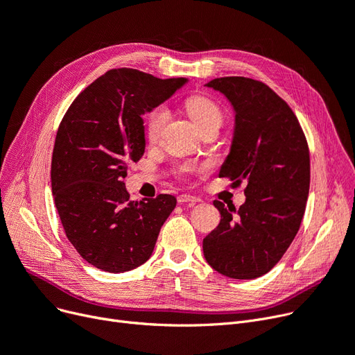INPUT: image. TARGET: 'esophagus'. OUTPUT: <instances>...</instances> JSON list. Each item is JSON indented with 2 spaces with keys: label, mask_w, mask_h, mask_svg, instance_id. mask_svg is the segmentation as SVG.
<instances>
[{
  "label": "esophagus",
  "mask_w": 355,
  "mask_h": 355,
  "mask_svg": "<svg viewBox=\"0 0 355 355\" xmlns=\"http://www.w3.org/2000/svg\"><path fill=\"white\" fill-rule=\"evenodd\" d=\"M200 202V198H196L191 194H181L178 196V203H198Z\"/></svg>",
  "instance_id": "1"
}]
</instances>
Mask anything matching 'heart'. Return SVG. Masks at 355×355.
Masks as SVG:
<instances>
[{
  "instance_id": "heart-1",
  "label": "heart",
  "mask_w": 355,
  "mask_h": 355,
  "mask_svg": "<svg viewBox=\"0 0 355 355\" xmlns=\"http://www.w3.org/2000/svg\"><path fill=\"white\" fill-rule=\"evenodd\" d=\"M189 115L198 128L207 124H220L222 114L218 105L206 96H193L186 103ZM168 121V111L164 107H157L148 116L146 133L150 141H156L159 137L162 128Z\"/></svg>"
}]
</instances>
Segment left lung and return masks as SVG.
I'll return each mask as SVG.
<instances>
[{"mask_svg": "<svg viewBox=\"0 0 355 355\" xmlns=\"http://www.w3.org/2000/svg\"><path fill=\"white\" fill-rule=\"evenodd\" d=\"M234 111L230 153L219 177L245 181L240 209L215 200L219 225L203 239V254L216 272L254 279L278 263L298 232L310 187V155L297 116L265 83L220 77L205 85Z\"/></svg>", "mask_w": 355, "mask_h": 355, "instance_id": "8db88e82", "label": "left lung"}]
</instances>
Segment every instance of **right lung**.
<instances>
[{
    "label": "right lung",
    "mask_w": 355,
    "mask_h": 355,
    "mask_svg": "<svg viewBox=\"0 0 355 355\" xmlns=\"http://www.w3.org/2000/svg\"><path fill=\"white\" fill-rule=\"evenodd\" d=\"M187 78L110 70L87 86L58 127L51 186L69 241L87 263L120 273L148 261L177 199L131 202L124 178L144 153L143 115L173 96Z\"/></svg>",
    "instance_id": "1"
}]
</instances>
